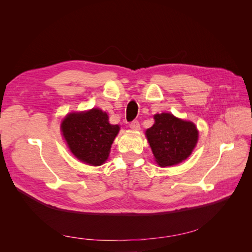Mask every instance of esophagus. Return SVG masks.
I'll use <instances>...</instances> for the list:
<instances>
[{
  "instance_id": "1",
  "label": "esophagus",
  "mask_w": 252,
  "mask_h": 252,
  "mask_svg": "<svg viewBox=\"0 0 252 252\" xmlns=\"http://www.w3.org/2000/svg\"><path fill=\"white\" fill-rule=\"evenodd\" d=\"M129 127L133 129V130H139V129H140V122L138 120H134V121L131 122L130 124H129Z\"/></svg>"
}]
</instances>
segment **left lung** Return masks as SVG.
<instances>
[{
    "mask_svg": "<svg viewBox=\"0 0 252 252\" xmlns=\"http://www.w3.org/2000/svg\"><path fill=\"white\" fill-rule=\"evenodd\" d=\"M155 124L146 136L156 161L159 166H172L186 159L199 138L191 122L183 121L170 113L156 114Z\"/></svg>",
    "mask_w": 252,
    "mask_h": 252,
    "instance_id": "1",
    "label": "left lung"
}]
</instances>
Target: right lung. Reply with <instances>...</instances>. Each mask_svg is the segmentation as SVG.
<instances>
[{
  "instance_id": "1",
  "label": "right lung",
  "mask_w": 252,
  "mask_h": 252,
  "mask_svg": "<svg viewBox=\"0 0 252 252\" xmlns=\"http://www.w3.org/2000/svg\"><path fill=\"white\" fill-rule=\"evenodd\" d=\"M61 128L72 154L93 166H100L107 159L111 144L120 130L119 125L109 124L107 113L97 108L70 113Z\"/></svg>"
}]
</instances>
